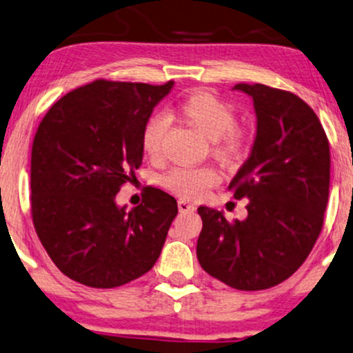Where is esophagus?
Here are the masks:
<instances>
[{
    "mask_svg": "<svg viewBox=\"0 0 353 353\" xmlns=\"http://www.w3.org/2000/svg\"><path fill=\"white\" fill-rule=\"evenodd\" d=\"M177 207H179L181 213L195 212V205H190L189 202H185V200H179V202H177Z\"/></svg>",
    "mask_w": 353,
    "mask_h": 353,
    "instance_id": "1",
    "label": "esophagus"
}]
</instances>
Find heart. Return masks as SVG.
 Instances as JSON below:
<instances>
[{"mask_svg": "<svg viewBox=\"0 0 353 353\" xmlns=\"http://www.w3.org/2000/svg\"><path fill=\"white\" fill-rule=\"evenodd\" d=\"M176 117L212 141V151L218 159L233 163L248 148V137L236 127L234 107L210 91H195L177 102ZM166 122L158 115L146 120L141 132V150L154 159L161 153ZM220 176L212 168H176L163 177V185L172 194L187 200L202 199L210 187L218 184Z\"/></svg>", "mask_w": 353, "mask_h": 353, "instance_id": "1", "label": "heart"}]
</instances>
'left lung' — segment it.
Listing matches in <instances>:
<instances>
[{
    "mask_svg": "<svg viewBox=\"0 0 353 353\" xmlns=\"http://www.w3.org/2000/svg\"><path fill=\"white\" fill-rule=\"evenodd\" d=\"M256 112V138L230 189L248 199V216L199 207L202 269L236 290H265L295 274L323 228L329 199V141L314 110L292 92L236 84Z\"/></svg>",
    "mask_w": 353,
    "mask_h": 353,
    "instance_id": "1",
    "label": "left lung"
}]
</instances>
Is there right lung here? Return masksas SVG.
<instances>
[{
	"instance_id": "right-lung-1",
	"label": "right lung",
	"mask_w": 353,
	"mask_h": 353,
	"mask_svg": "<svg viewBox=\"0 0 353 353\" xmlns=\"http://www.w3.org/2000/svg\"><path fill=\"white\" fill-rule=\"evenodd\" d=\"M174 88L94 81L52 105L40 122L30 159L35 231L55 265L74 282L114 288L156 264L176 199L150 187L127 210L117 192L141 166V132Z\"/></svg>"
}]
</instances>
